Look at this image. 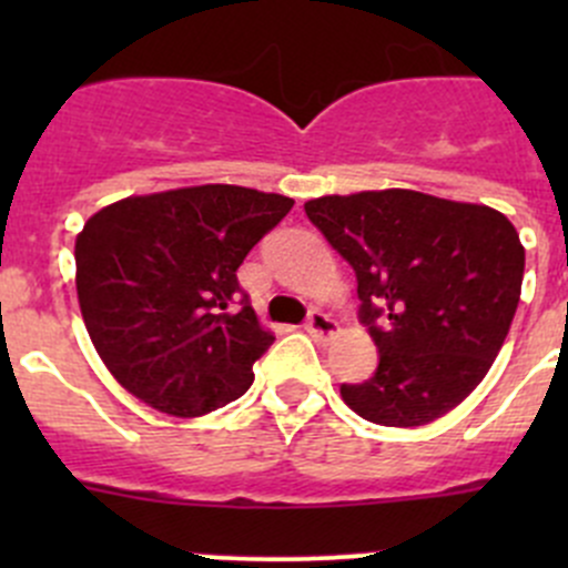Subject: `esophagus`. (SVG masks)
<instances>
[{
	"instance_id": "34e87169",
	"label": "esophagus",
	"mask_w": 568,
	"mask_h": 568,
	"mask_svg": "<svg viewBox=\"0 0 568 568\" xmlns=\"http://www.w3.org/2000/svg\"><path fill=\"white\" fill-rule=\"evenodd\" d=\"M305 329L311 332L316 341H326V337L335 335L337 326H335V321L326 316L324 311H311V316H307V321H305Z\"/></svg>"
}]
</instances>
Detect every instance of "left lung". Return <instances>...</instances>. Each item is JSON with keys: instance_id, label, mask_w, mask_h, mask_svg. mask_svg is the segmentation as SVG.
I'll list each match as a JSON object with an SVG mask.
<instances>
[{"instance_id": "left-lung-1", "label": "left lung", "mask_w": 568, "mask_h": 568, "mask_svg": "<svg viewBox=\"0 0 568 568\" xmlns=\"http://www.w3.org/2000/svg\"><path fill=\"white\" fill-rule=\"evenodd\" d=\"M305 214L357 274L379 365L341 395L379 426H426L495 363L525 274L519 233L489 205L412 189L307 200Z\"/></svg>"}]
</instances>
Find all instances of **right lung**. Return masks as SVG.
I'll list each match as a JSON object with an SVG mask.
<instances>
[{
    "label": "right lung",
    "mask_w": 568,
    "mask_h": 568,
    "mask_svg": "<svg viewBox=\"0 0 568 568\" xmlns=\"http://www.w3.org/2000/svg\"><path fill=\"white\" fill-rule=\"evenodd\" d=\"M294 209L257 189L205 183L125 197L77 236V294L109 374L175 417L250 390L274 335L239 285L247 252Z\"/></svg>",
    "instance_id": "1"
}]
</instances>
